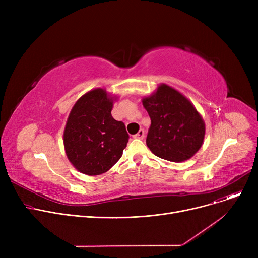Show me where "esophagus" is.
Returning a JSON list of instances; mask_svg holds the SVG:
<instances>
[{
    "label": "esophagus",
    "instance_id": "34e87169",
    "mask_svg": "<svg viewBox=\"0 0 258 258\" xmlns=\"http://www.w3.org/2000/svg\"><path fill=\"white\" fill-rule=\"evenodd\" d=\"M135 139H143L144 138V131L143 130H140L136 135L134 136Z\"/></svg>",
    "mask_w": 258,
    "mask_h": 258
}]
</instances>
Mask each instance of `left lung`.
I'll use <instances>...</instances> for the list:
<instances>
[{
	"label": "left lung",
	"mask_w": 258,
	"mask_h": 258,
	"mask_svg": "<svg viewBox=\"0 0 258 258\" xmlns=\"http://www.w3.org/2000/svg\"><path fill=\"white\" fill-rule=\"evenodd\" d=\"M142 103L152 121L146 137L151 152L177 163L195 156L204 141L205 122L194 104L165 84Z\"/></svg>",
	"instance_id": "8db88e82"
}]
</instances>
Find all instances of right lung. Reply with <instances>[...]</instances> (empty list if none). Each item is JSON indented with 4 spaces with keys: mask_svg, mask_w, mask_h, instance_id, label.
<instances>
[{
    "mask_svg": "<svg viewBox=\"0 0 258 258\" xmlns=\"http://www.w3.org/2000/svg\"><path fill=\"white\" fill-rule=\"evenodd\" d=\"M116 98L104 89H94L74 104L63 132L66 155L81 173L106 172L121 158L128 142L122 121L112 117Z\"/></svg>",
    "mask_w": 258,
    "mask_h": 258,
    "instance_id": "1",
    "label": "right lung"
}]
</instances>
